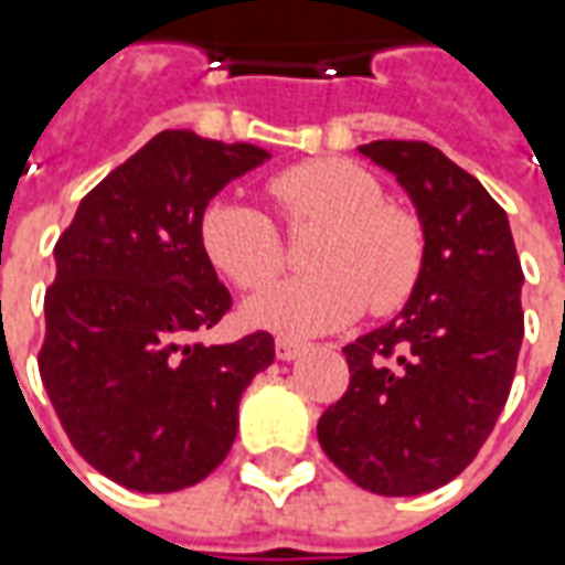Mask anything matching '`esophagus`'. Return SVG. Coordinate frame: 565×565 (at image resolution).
Listing matches in <instances>:
<instances>
[{
	"label": "esophagus",
	"mask_w": 565,
	"mask_h": 565,
	"mask_svg": "<svg viewBox=\"0 0 565 565\" xmlns=\"http://www.w3.org/2000/svg\"><path fill=\"white\" fill-rule=\"evenodd\" d=\"M302 351H306V344L296 342V339H284V335L281 339H275V354H278V360H287V363H290V360H296Z\"/></svg>",
	"instance_id": "34e87169"
}]
</instances>
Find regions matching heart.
I'll return each instance as SVG.
<instances>
[{"mask_svg":"<svg viewBox=\"0 0 565 565\" xmlns=\"http://www.w3.org/2000/svg\"><path fill=\"white\" fill-rule=\"evenodd\" d=\"M269 193L290 226H327L311 250L315 275L263 290L245 318L287 335H315L354 323L366 306L387 315L415 290L424 235L412 214L387 205L384 186L363 166L311 160L275 174ZM205 257L235 287L259 290L281 271L284 242L269 214L250 202L214 199L202 211Z\"/></svg>","mask_w":565,"mask_h":565,"instance_id":"heart-1","label":"heart"}]
</instances>
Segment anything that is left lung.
<instances>
[{
  "label": "left lung",
  "instance_id": "obj_1",
  "mask_svg": "<svg viewBox=\"0 0 565 565\" xmlns=\"http://www.w3.org/2000/svg\"><path fill=\"white\" fill-rule=\"evenodd\" d=\"M360 153L396 178L420 221L424 266L403 311L344 348L351 384L318 441L354 484L417 497L475 460L509 399L523 339V271L509 214L426 141Z\"/></svg>",
  "mask_w": 565,
  "mask_h": 565
}]
</instances>
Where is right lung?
<instances>
[{"mask_svg": "<svg viewBox=\"0 0 565 565\" xmlns=\"http://www.w3.org/2000/svg\"><path fill=\"white\" fill-rule=\"evenodd\" d=\"M271 153L166 129L81 199L44 294V391L93 469L139 493L199 484L230 454L238 403L275 339L193 344L230 311L199 221Z\"/></svg>", "mask_w": 565, "mask_h": 565, "instance_id": "right-lung-1", "label": "right lung"}]
</instances>
